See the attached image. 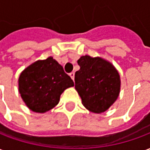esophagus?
<instances>
[{
	"label": "esophagus",
	"mask_w": 150,
	"mask_h": 150,
	"mask_svg": "<svg viewBox=\"0 0 150 150\" xmlns=\"http://www.w3.org/2000/svg\"><path fill=\"white\" fill-rule=\"evenodd\" d=\"M69 75H70V77L71 78L72 80H74V79H75V73H74V72H71V73L69 74Z\"/></svg>",
	"instance_id": "esophagus-1"
}]
</instances>
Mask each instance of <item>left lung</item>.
I'll return each mask as SVG.
<instances>
[{
  "label": "left lung",
  "mask_w": 150,
  "mask_h": 150,
  "mask_svg": "<svg viewBox=\"0 0 150 150\" xmlns=\"http://www.w3.org/2000/svg\"><path fill=\"white\" fill-rule=\"evenodd\" d=\"M77 62L80 69L75 74V88L83 106L92 112H104L119 96V73L110 62L99 57L82 56Z\"/></svg>",
  "instance_id": "left-lung-1"
}]
</instances>
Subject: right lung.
<instances>
[{
	"label": "right lung",
	"instance_id": "add662e5",
	"mask_svg": "<svg viewBox=\"0 0 150 150\" xmlns=\"http://www.w3.org/2000/svg\"><path fill=\"white\" fill-rule=\"evenodd\" d=\"M19 92L27 107L43 113L59 104L60 96L74 82L52 57L34 62L21 72Z\"/></svg>",
	"mask_w": 150,
	"mask_h": 150
}]
</instances>
